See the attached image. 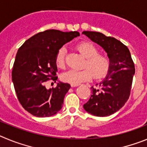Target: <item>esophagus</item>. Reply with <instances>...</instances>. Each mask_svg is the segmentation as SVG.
<instances>
[{"instance_id":"1","label":"esophagus","mask_w":147,"mask_h":147,"mask_svg":"<svg viewBox=\"0 0 147 147\" xmlns=\"http://www.w3.org/2000/svg\"><path fill=\"white\" fill-rule=\"evenodd\" d=\"M78 86H79V84H71V86L72 87H76Z\"/></svg>"}]
</instances>
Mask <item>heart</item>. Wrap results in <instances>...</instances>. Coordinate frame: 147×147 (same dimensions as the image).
<instances>
[{"instance_id":"heart-1","label":"heart","mask_w":147,"mask_h":147,"mask_svg":"<svg viewBox=\"0 0 147 147\" xmlns=\"http://www.w3.org/2000/svg\"><path fill=\"white\" fill-rule=\"evenodd\" d=\"M78 51L86 58L83 69H69L64 72L61 78L64 81L71 84H80L92 78L98 79L105 76L111 66V61L106 54L98 53V48L89 42H79L76 45ZM65 47H61L55 56V64L59 68L65 66Z\"/></svg>"}]
</instances>
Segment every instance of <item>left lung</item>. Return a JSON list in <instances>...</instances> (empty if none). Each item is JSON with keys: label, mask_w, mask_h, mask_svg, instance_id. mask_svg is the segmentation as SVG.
I'll return each mask as SVG.
<instances>
[{"label": "left lung", "mask_w": 147, "mask_h": 147, "mask_svg": "<svg viewBox=\"0 0 147 147\" xmlns=\"http://www.w3.org/2000/svg\"><path fill=\"white\" fill-rule=\"evenodd\" d=\"M92 42L101 46L111 61L108 75L92 86L89 100L83 105L94 116H108L121 109L130 94L135 66L129 49L120 41L95 31H83Z\"/></svg>", "instance_id": "left-lung-1"}]
</instances>
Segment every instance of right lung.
<instances>
[{
  "instance_id": "obj_1",
  "label": "right lung",
  "mask_w": 147,
  "mask_h": 147,
  "mask_svg": "<svg viewBox=\"0 0 147 147\" xmlns=\"http://www.w3.org/2000/svg\"><path fill=\"white\" fill-rule=\"evenodd\" d=\"M78 36V31L51 29L35 34L19 48L11 77L18 100L28 113L49 117L62 108L70 85L59 82L56 87L47 89L45 83L56 82V54L64 44Z\"/></svg>"
}]
</instances>
